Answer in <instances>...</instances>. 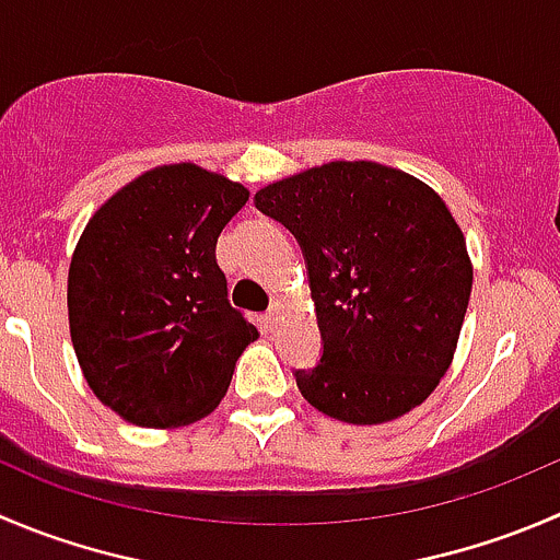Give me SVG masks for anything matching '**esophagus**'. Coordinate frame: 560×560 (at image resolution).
<instances>
[{
  "instance_id": "1",
  "label": "esophagus",
  "mask_w": 560,
  "mask_h": 560,
  "mask_svg": "<svg viewBox=\"0 0 560 560\" xmlns=\"http://www.w3.org/2000/svg\"><path fill=\"white\" fill-rule=\"evenodd\" d=\"M281 308H284V303H281V301H273V303H270V306H268V312H265V323H268L270 328H273V325L279 323Z\"/></svg>"
}]
</instances>
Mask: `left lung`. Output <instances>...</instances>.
Masks as SVG:
<instances>
[{"label": "left lung", "instance_id": "8db88e82", "mask_svg": "<svg viewBox=\"0 0 560 560\" xmlns=\"http://www.w3.org/2000/svg\"><path fill=\"white\" fill-rule=\"evenodd\" d=\"M259 213L295 235L323 355L298 369L303 399L347 424H383L446 374L474 268L446 202L372 161H334L265 186Z\"/></svg>", "mask_w": 560, "mask_h": 560}]
</instances>
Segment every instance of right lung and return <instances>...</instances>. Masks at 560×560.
Masks as SVG:
<instances>
[{"label":"right lung","instance_id":"1","mask_svg":"<svg viewBox=\"0 0 560 560\" xmlns=\"http://www.w3.org/2000/svg\"><path fill=\"white\" fill-rule=\"evenodd\" d=\"M241 183L159 166L90 219L68 273L70 339L92 394L136 427H183L226 394L257 328L226 298L215 243Z\"/></svg>","mask_w":560,"mask_h":560}]
</instances>
